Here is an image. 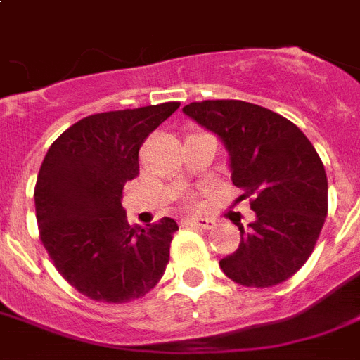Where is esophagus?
I'll list each match as a JSON object with an SVG mask.
<instances>
[{"mask_svg":"<svg viewBox=\"0 0 360 360\" xmlns=\"http://www.w3.org/2000/svg\"><path fill=\"white\" fill-rule=\"evenodd\" d=\"M183 226H194V228H202V230H211L214 226V222L209 219H191L183 220Z\"/></svg>","mask_w":360,"mask_h":360,"instance_id":"34e87169","label":"esophagus"}]
</instances>
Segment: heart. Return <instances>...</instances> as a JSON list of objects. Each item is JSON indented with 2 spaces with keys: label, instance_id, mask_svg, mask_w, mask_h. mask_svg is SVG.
Masks as SVG:
<instances>
[{
  "label": "heart",
  "instance_id": "obj_1",
  "mask_svg": "<svg viewBox=\"0 0 360 360\" xmlns=\"http://www.w3.org/2000/svg\"><path fill=\"white\" fill-rule=\"evenodd\" d=\"M188 205H194V202H188Z\"/></svg>",
  "mask_w": 360,
  "mask_h": 360
}]
</instances>
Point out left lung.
Here are the masks:
<instances>
[{
    "instance_id": "left-lung-1",
    "label": "left lung",
    "mask_w": 360,
    "mask_h": 360,
    "mask_svg": "<svg viewBox=\"0 0 360 360\" xmlns=\"http://www.w3.org/2000/svg\"><path fill=\"white\" fill-rule=\"evenodd\" d=\"M219 134L230 151L231 181L256 214L239 226L240 243L220 259L245 288H273L307 263L327 217V174L297 124L245 101H203L183 108Z\"/></svg>"
}]
</instances>
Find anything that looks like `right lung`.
Segmentation results:
<instances>
[{
  "label": "right lung",
  "mask_w": 360,
  "mask_h": 360,
  "mask_svg": "<svg viewBox=\"0 0 360 360\" xmlns=\"http://www.w3.org/2000/svg\"><path fill=\"white\" fill-rule=\"evenodd\" d=\"M179 103L87 115L48 149L35 185L39 237L58 273L82 295L123 304L162 278L179 228L164 217L130 226L123 186L140 174L146 138Z\"/></svg>",
  "instance_id": "obj_1"
}]
</instances>
